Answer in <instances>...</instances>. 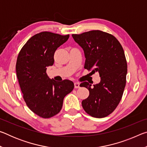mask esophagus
Returning <instances> with one entry per match:
<instances>
[{
	"mask_svg": "<svg viewBox=\"0 0 147 147\" xmlns=\"http://www.w3.org/2000/svg\"><path fill=\"white\" fill-rule=\"evenodd\" d=\"M80 88V84L78 82H74V88Z\"/></svg>",
	"mask_w": 147,
	"mask_h": 147,
	"instance_id": "esophagus-1",
	"label": "esophagus"
}]
</instances>
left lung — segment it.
I'll return each mask as SVG.
<instances>
[{
	"label": "left lung",
	"mask_w": 147,
	"mask_h": 147,
	"mask_svg": "<svg viewBox=\"0 0 147 147\" xmlns=\"http://www.w3.org/2000/svg\"><path fill=\"white\" fill-rule=\"evenodd\" d=\"M72 36L84 50V68L98 72L100 76V83L93 86L88 82L80 84L89 91L82 105L91 117H105L119 105L126 86L127 62L123 47L113 35L98 30Z\"/></svg>",
	"instance_id": "obj_1"
}]
</instances>
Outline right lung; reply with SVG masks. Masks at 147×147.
<instances>
[{"label": "right lung", "mask_w": 147, "mask_h": 147, "mask_svg": "<svg viewBox=\"0 0 147 147\" xmlns=\"http://www.w3.org/2000/svg\"><path fill=\"white\" fill-rule=\"evenodd\" d=\"M69 38V34L40 32L27 41L17 56L16 73L23 98L29 109L42 118L57 115L64 97L74 89L72 81L56 82L46 72L54 64L56 50Z\"/></svg>", "instance_id": "right-lung-1"}]
</instances>
